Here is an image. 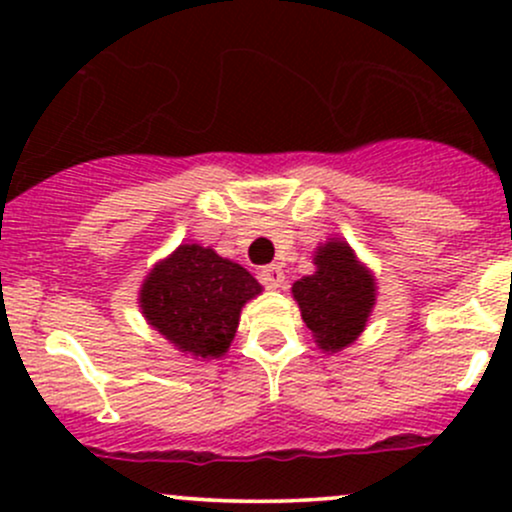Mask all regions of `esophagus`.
Masks as SVG:
<instances>
[{
    "instance_id": "obj_1",
    "label": "esophagus",
    "mask_w": 512,
    "mask_h": 512,
    "mask_svg": "<svg viewBox=\"0 0 512 512\" xmlns=\"http://www.w3.org/2000/svg\"><path fill=\"white\" fill-rule=\"evenodd\" d=\"M260 281L267 289H279L284 284V269L279 264H269V267H264L260 272Z\"/></svg>"
}]
</instances>
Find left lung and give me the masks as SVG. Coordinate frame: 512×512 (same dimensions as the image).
Returning <instances> with one entry per match:
<instances>
[{
    "label": "left lung",
    "instance_id": "1",
    "mask_svg": "<svg viewBox=\"0 0 512 512\" xmlns=\"http://www.w3.org/2000/svg\"><path fill=\"white\" fill-rule=\"evenodd\" d=\"M317 272L293 284L301 317L325 351L351 344L366 327L375 303V284L342 240H330L315 255Z\"/></svg>",
    "mask_w": 512,
    "mask_h": 512
}]
</instances>
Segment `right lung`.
Masks as SVG:
<instances>
[{"label": "right lung", "instance_id": "right-lung-1", "mask_svg": "<svg viewBox=\"0 0 512 512\" xmlns=\"http://www.w3.org/2000/svg\"><path fill=\"white\" fill-rule=\"evenodd\" d=\"M260 291L240 264L209 248L180 245L146 276L139 303L146 320L178 349L216 358L236 337L240 308Z\"/></svg>", "mask_w": 512, "mask_h": 512}]
</instances>
